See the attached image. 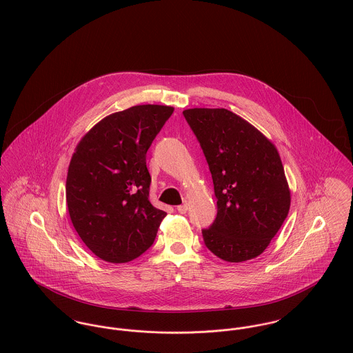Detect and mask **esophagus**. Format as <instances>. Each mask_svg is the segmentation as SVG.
I'll return each instance as SVG.
<instances>
[{
  "instance_id": "obj_1",
  "label": "esophagus",
  "mask_w": 353,
  "mask_h": 353,
  "mask_svg": "<svg viewBox=\"0 0 353 353\" xmlns=\"http://www.w3.org/2000/svg\"><path fill=\"white\" fill-rule=\"evenodd\" d=\"M188 209H189V205L188 203H182V205H179L178 208H176V210L179 212V213H186L188 212Z\"/></svg>"
}]
</instances>
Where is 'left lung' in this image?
Listing matches in <instances>:
<instances>
[{"label":"left lung","mask_w":353,"mask_h":353,"mask_svg":"<svg viewBox=\"0 0 353 353\" xmlns=\"http://www.w3.org/2000/svg\"><path fill=\"white\" fill-rule=\"evenodd\" d=\"M183 115L206 157L217 216L202 231L205 246L227 262L265 252L291 206V190L276 145L225 108H189Z\"/></svg>","instance_id":"left-lung-1"}]
</instances>
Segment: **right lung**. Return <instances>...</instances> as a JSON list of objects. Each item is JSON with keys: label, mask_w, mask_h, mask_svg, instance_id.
I'll use <instances>...</instances> for the list:
<instances>
[{"label": "right lung", "mask_w": 353, "mask_h": 353, "mask_svg": "<svg viewBox=\"0 0 353 353\" xmlns=\"http://www.w3.org/2000/svg\"><path fill=\"white\" fill-rule=\"evenodd\" d=\"M174 107L140 104L110 114L79 141L66 176V205L85 246L125 263L153 243L164 210L150 202L147 151Z\"/></svg>", "instance_id": "1"}]
</instances>
